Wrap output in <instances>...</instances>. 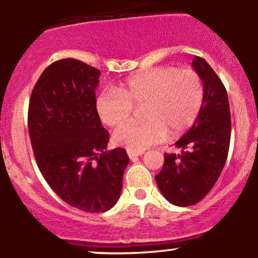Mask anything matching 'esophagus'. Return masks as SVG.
<instances>
[{
  "instance_id": "obj_1",
  "label": "esophagus",
  "mask_w": 258,
  "mask_h": 258,
  "mask_svg": "<svg viewBox=\"0 0 258 258\" xmlns=\"http://www.w3.org/2000/svg\"><path fill=\"white\" fill-rule=\"evenodd\" d=\"M141 155H143V152H141V151H132V150H128V156H129L130 160L135 159V157H138V156H141Z\"/></svg>"
}]
</instances>
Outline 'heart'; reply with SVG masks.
I'll use <instances>...</instances> for the list:
<instances>
[{
    "mask_svg": "<svg viewBox=\"0 0 258 258\" xmlns=\"http://www.w3.org/2000/svg\"><path fill=\"white\" fill-rule=\"evenodd\" d=\"M204 99V86L193 70L170 66L151 68L126 77L119 90H107L96 98V112L108 126L129 118L133 106L143 104V121H126L113 133V141L132 151H143L170 135L193 125Z\"/></svg>",
    "mask_w": 258,
    "mask_h": 258,
    "instance_id": "b5f03b06",
    "label": "heart"
}]
</instances>
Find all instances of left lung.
<instances>
[{"label":"left lung","instance_id":"left-lung-1","mask_svg":"<svg viewBox=\"0 0 258 258\" xmlns=\"http://www.w3.org/2000/svg\"><path fill=\"white\" fill-rule=\"evenodd\" d=\"M193 69L204 86V99L192 128L174 143L181 154H165L162 170L155 176L159 189L173 206L198 203L218 181L228 157L231 115L223 82L210 65L196 56Z\"/></svg>","mask_w":258,"mask_h":258}]
</instances>
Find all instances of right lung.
Returning a JSON list of instances; mask_svg holds the SVG:
<instances>
[{
    "instance_id": "right-lung-1",
    "label": "right lung",
    "mask_w": 258,
    "mask_h": 258,
    "mask_svg": "<svg viewBox=\"0 0 258 258\" xmlns=\"http://www.w3.org/2000/svg\"><path fill=\"white\" fill-rule=\"evenodd\" d=\"M99 70L76 59L52 62L29 101L28 129L41 174L69 206L103 213L115 206L129 162L126 151H106L109 133L96 112Z\"/></svg>"
}]
</instances>
